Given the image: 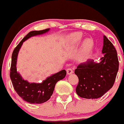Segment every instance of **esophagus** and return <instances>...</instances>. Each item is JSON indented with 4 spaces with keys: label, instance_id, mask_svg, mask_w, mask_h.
Instances as JSON below:
<instances>
[{
    "label": "esophagus",
    "instance_id": "1",
    "mask_svg": "<svg viewBox=\"0 0 124 124\" xmlns=\"http://www.w3.org/2000/svg\"><path fill=\"white\" fill-rule=\"evenodd\" d=\"M66 72H67V75H70V74H72V73H73V70H72V69H70V68L67 69V70H66Z\"/></svg>",
    "mask_w": 124,
    "mask_h": 124
}]
</instances>
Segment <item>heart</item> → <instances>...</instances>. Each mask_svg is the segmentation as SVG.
I'll return each instance as SVG.
<instances>
[{"mask_svg": "<svg viewBox=\"0 0 124 124\" xmlns=\"http://www.w3.org/2000/svg\"><path fill=\"white\" fill-rule=\"evenodd\" d=\"M72 38L76 43H79L81 39V35L80 34H75L72 35ZM93 46V42L90 39H86L83 41L81 45V54L83 55H87L90 52Z\"/></svg>", "mask_w": 124, "mask_h": 124, "instance_id": "obj_1", "label": "heart"}]
</instances>
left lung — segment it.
Wrapping results in <instances>:
<instances>
[{
  "label": "left lung",
  "instance_id": "8db88e82",
  "mask_svg": "<svg viewBox=\"0 0 124 124\" xmlns=\"http://www.w3.org/2000/svg\"><path fill=\"white\" fill-rule=\"evenodd\" d=\"M103 56L98 62L89 59L75 70L79 79L76 88L77 95L86 99L103 96L113 85L119 69L116 50L110 40L103 36Z\"/></svg>",
  "mask_w": 124,
  "mask_h": 124
}]
</instances>
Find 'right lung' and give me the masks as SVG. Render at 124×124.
<instances>
[{"mask_svg": "<svg viewBox=\"0 0 124 124\" xmlns=\"http://www.w3.org/2000/svg\"><path fill=\"white\" fill-rule=\"evenodd\" d=\"M50 28L41 31H33L28 33L14 49L12 54L10 78L14 90L24 101L30 104H42L50 99L54 90L55 85L58 81L66 75V71L62 70L55 74L47 77L40 83H29L24 80L19 72L17 71L18 54L23 42L31 37L42 35L47 32Z\"/></svg>", "mask_w": 124, "mask_h": 124, "instance_id": "obj_1", "label": "right lung"}]
</instances>
